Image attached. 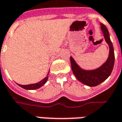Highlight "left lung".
Returning a JSON list of instances; mask_svg holds the SVG:
<instances>
[{"mask_svg": "<svg viewBox=\"0 0 122 122\" xmlns=\"http://www.w3.org/2000/svg\"><path fill=\"white\" fill-rule=\"evenodd\" d=\"M101 30L104 39L109 47V54L107 61L100 67L94 70H85L79 66L72 57L70 56V63L73 74L82 83L89 86H96L102 83L109 77L114 64V48L112 46L107 27L100 23Z\"/></svg>", "mask_w": 122, "mask_h": 122, "instance_id": "obj_1", "label": "left lung"}]
</instances>
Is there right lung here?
Instances as JSON below:
<instances>
[{
    "instance_id": "obj_1",
    "label": "right lung",
    "mask_w": 122,
    "mask_h": 122,
    "mask_svg": "<svg viewBox=\"0 0 122 122\" xmlns=\"http://www.w3.org/2000/svg\"><path fill=\"white\" fill-rule=\"evenodd\" d=\"M48 75H49V72L48 73L46 77H45L44 79H42L41 81H40L38 83H36L33 84H30V85H20V84H17L19 86H20V87H22L23 89H26V90H35V89H39L40 87H41L42 86H43L45 85L46 81H48Z\"/></svg>"
}]
</instances>
